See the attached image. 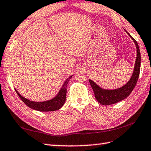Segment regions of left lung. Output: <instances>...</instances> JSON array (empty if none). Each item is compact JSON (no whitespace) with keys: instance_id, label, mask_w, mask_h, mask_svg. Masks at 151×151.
Masks as SVG:
<instances>
[{"instance_id":"1","label":"left lung","mask_w":151,"mask_h":151,"mask_svg":"<svg viewBox=\"0 0 151 151\" xmlns=\"http://www.w3.org/2000/svg\"><path fill=\"white\" fill-rule=\"evenodd\" d=\"M125 31L131 37L132 40L134 42L137 48V58L135 63H134L133 74H132L130 80L123 86L115 89H104L97 85L93 80H89L92 89L94 92L95 97L97 101L103 105L115 104L116 103L125 99L133 90L139 79L140 69H141V53H140L139 45L135 40L127 32V31L126 30H125Z\"/></svg>"}]
</instances>
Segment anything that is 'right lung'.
Masks as SVG:
<instances>
[{"mask_svg":"<svg viewBox=\"0 0 151 151\" xmlns=\"http://www.w3.org/2000/svg\"><path fill=\"white\" fill-rule=\"evenodd\" d=\"M71 76L68 78L66 79L64 82L62 84V88L60 89L59 91L54 98L47 100L44 101H34L25 98L22 95H20L18 91L15 89L18 96L22 100V101L31 109L34 110L38 111L47 112V111H54L60 109L65 102L66 99V92H67V86L70 79L72 77Z\"/></svg>","mask_w":151,"mask_h":151,"instance_id":"right-lung-1","label":"right lung"}]
</instances>
